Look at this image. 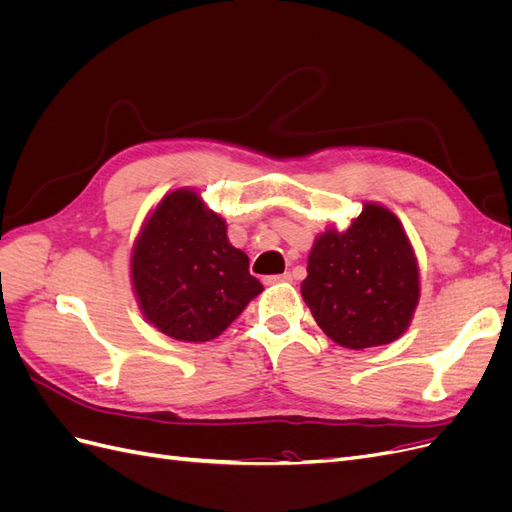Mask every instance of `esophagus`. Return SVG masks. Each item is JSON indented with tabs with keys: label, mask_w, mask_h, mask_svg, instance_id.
I'll list each match as a JSON object with an SVG mask.
<instances>
[{
	"label": "esophagus",
	"mask_w": 512,
	"mask_h": 512,
	"mask_svg": "<svg viewBox=\"0 0 512 512\" xmlns=\"http://www.w3.org/2000/svg\"><path fill=\"white\" fill-rule=\"evenodd\" d=\"M292 280V275L290 273H282V275H271V277H267V282L269 284H273V282H290Z\"/></svg>",
	"instance_id": "34e87169"
}]
</instances>
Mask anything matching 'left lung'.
I'll list each match as a JSON object with an SVG mask.
<instances>
[{
    "label": "left lung",
    "mask_w": 512,
    "mask_h": 512,
    "mask_svg": "<svg viewBox=\"0 0 512 512\" xmlns=\"http://www.w3.org/2000/svg\"><path fill=\"white\" fill-rule=\"evenodd\" d=\"M301 294L335 344L363 350L395 342L418 303L416 258L399 220L367 203L348 230L320 235Z\"/></svg>",
    "instance_id": "8db88e82"
}]
</instances>
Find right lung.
I'll list each match as a JSON object with an SVG mask.
<instances>
[{"label":"right lung","mask_w":512,"mask_h":512,"mask_svg":"<svg viewBox=\"0 0 512 512\" xmlns=\"http://www.w3.org/2000/svg\"><path fill=\"white\" fill-rule=\"evenodd\" d=\"M132 282L147 320L181 342H209L262 292L250 258L196 192H170L132 252Z\"/></svg>","instance_id":"add662e5"}]
</instances>
